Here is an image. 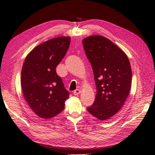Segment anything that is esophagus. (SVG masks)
I'll return each instance as SVG.
<instances>
[{"instance_id": "34e87169", "label": "esophagus", "mask_w": 155, "mask_h": 155, "mask_svg": "<svg viewBox=\"0 0 155 155\" xmlns=\"http://www.w3.org/2000/svg\"><path fill=\"white\" fill-rule=\"evenodd\" d=\"M80 93H81V91L79 90V89H76V90H75V91H74V94L75 96H78V95H79Z\"/></svg>"}]
</instances>
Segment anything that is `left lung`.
<instances>
[{"label": "left lung", "instance_id": "obj_1", "mask_svg": "<svg viewBox=\"0 0 155 155\" xmlns=\"http://www.w3.org/2000/svg\"><path fill=\"white\" fill-rule=\"evenodd\" d=\"M82 42L97 91L94 103L87 110L105 121L121 109L129 96L132 81L130 62L122 50L104 36H89Z\"/></svg>", "mask_w": 155, "mask_h": 155}]
</instances>
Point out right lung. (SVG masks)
<instances>
[{
  "label": "right lung",
  "mask_w": 155,
  "mask_h": 155,
  "mask_svg": "<svg viewBox=\"0 0 155 155\" xmlns=\"http://www.w3.org/2000/svg\"><path fill=\"white\" fill-rule=\"evenodd\" d=\"M70 37L61 36L37 46L27 55L21 84L26 101L35 114L50 119L59 114L69 97L55 68L69 48Z\"/></svg>",
  "instance_id": "add662e5"
}]
</instances>
